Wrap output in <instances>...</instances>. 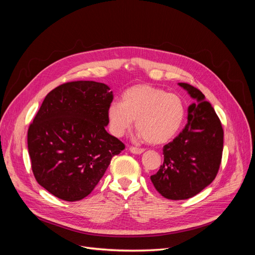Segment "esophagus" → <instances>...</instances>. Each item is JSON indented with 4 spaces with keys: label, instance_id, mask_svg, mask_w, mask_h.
<instances>
[{
    "label": "esophagus",
    "instance_id": "34e87169",
    "mask_svg": "<svg viewBox=\"0 0 255 255\" xmlns=\"http://www.w3.org/2000/svg\"><path fill=\"white\" fill-rule=\"evenodd\" d=\"M129 151L134 154H141L144 151V149L137 148V146H129Z\"/></svg>",
    "mask_w": 255,
    "mask_h": 255
}]
</instances>
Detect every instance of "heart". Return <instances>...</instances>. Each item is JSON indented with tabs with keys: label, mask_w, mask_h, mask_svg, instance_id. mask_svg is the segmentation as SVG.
I'll return each mask as SVG.
<instances>
[{
	"label": "heart",
	"mask_w": 255,
	"mask_h": 255,
	"mask_svg": "<svg viewBox=\"0 0 255 255\" xmlns=\"http://www.w3.org/2000/svg\"><path fill=\"white\" fill-rule=\"evenodd\" d=\"M107 115L115 136H122L136 120L140 136L149 143L160 144L179 132L186 110L179 96L151 85H136L125 91L122 103L110 105Z\"/></svg>",
	"instance_id": "b5f03b06"
}]
</instances>
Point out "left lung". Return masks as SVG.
<instances>
[{"label":"left lung","mask_w":255,"mask_h":255,"mask_svg":"<svg viewBox=\"0 0 255 255\" xmlns=\"http://www.w3.org/2000/svg\"><path fill=\"white\" fill-rule=\"evenodd\" d=\"M179 85L198 103L188 107V123L164 145V163L151 175L155 189L170 200L191 198L210 185L218 173L223 151V128L212 104L198 88Z\"/></svg>","instance_id":"1"}]
</instances>
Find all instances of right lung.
Wrapping results in <instances>:
<instances>
[{"mask_svg": "<svg viewBox=\"0 0 255 255\" xmlns=\"http://www.w3.org/2000/svg\"><path fill=\"white\" fill-rule=\"evenodd\" d=\"M113 99L107 85L94 81L64 83L44 98L27 148L36 181L53 196L69 202L87 197L125 150L105 129Z\"/></svg>", "mask_w": 255, "mask_h": 255, "instance_id": "add662e5", "label": "right lung"}]
</instances>
